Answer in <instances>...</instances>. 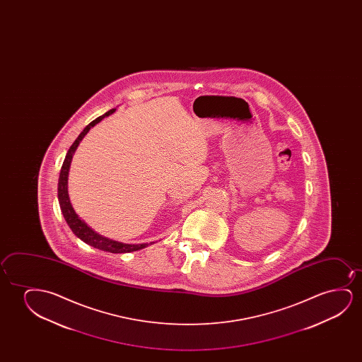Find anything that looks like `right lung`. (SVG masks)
I'll list each match as a JSON object with an SVG mask.
<instances>
[{
  "mask_svg": "<svg viewBox=\"0 0 362 362\" xmlns=\"http://www.w3.org/2000/svg\"><path fill=\"white\" fill-rule=\"evenodd\" d=\"M116 109L110 110L106 114L100 116L98 119L91 121L84 129L83 132L78 136V139H75L74 144H71L68 153L65 156L64 162L60 169L59 180H58V200H59L60 210L63 213L65 221L69 225L71 231L74 233L76 238H79L81 241L88 243L90 246L94 248H99L103 251L111 253H126L134 252V251H139L142 248L147 247L151 243H141V245H131V243H119L115 241L111 238H105L103 235L94 231L93 228H90L88 223H85L84 220L79 218V215L75 213L74 209L71 206L70 203L69 194H68V174H69L70 163L73 159V154H74L75 149L78 148L80 141L84 139L85 134L89 132L91 127H94L95 124H99L101 119H105L106 116H110L114 114Z\"/></svg>",
  "mask_w": 362,
  "mask_h": 362,
  "instance_id": "add662e5",
  "label": "right lung"
}]
</instances>
